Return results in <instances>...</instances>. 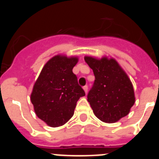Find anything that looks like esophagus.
<instances>
[{"label": "esophagus", "instance_id": "obj_1", "mask_svg": "<svg viewBox=\"0 0 159 159\" xmlns=\"http://www.w3.org/2000/svg\"><path fill=\"white\" fill-rule=\"evenodd\" d=\"M83 89L84 90V92H85V93L87 94V92H88V86H87V85H86V86L83 87Z\"/></svg>", "mask_w": 159, "mask_h": 159}]
</instances>
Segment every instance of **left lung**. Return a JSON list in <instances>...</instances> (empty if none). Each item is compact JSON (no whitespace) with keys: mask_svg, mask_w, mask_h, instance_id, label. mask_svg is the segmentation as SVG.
<instances>
[{"mask_svg":"<svg viewBox=\"0 0 159 159\" xmlns=\"http://www.w3.org/2000/svg\"><path fill=\"white\" fill-rule=\"evenodd\" d=\"M95 80L88 95L95 116L107 123L127 116L134 104V88L128 75L114 58L84 57Z\"/></svg>","mask_w":159,"mask_h":159,"instance_id":"1","label":"left lung"}]
</instances>
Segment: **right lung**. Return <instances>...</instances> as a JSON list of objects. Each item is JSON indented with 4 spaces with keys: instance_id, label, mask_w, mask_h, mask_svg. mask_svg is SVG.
<instances>
[{
    "instance_id": "1",
    "label": "right lung",
    "mask_w": 159,
    "mask_h": 159,
    "mask_svg": "<svg viewBox=\"0 0 159 159\" xmlns=\"http://www.w3.org/2000/svg\"><path fill=\"white\" fill-rule=\"evenodd\" d=\"M77 57L57 55L44 64L35 82L31 102L36 115L48 126L65 124L74 115L76 102L85 92L72 72Z\"/></svg>"
}]
</instances>
